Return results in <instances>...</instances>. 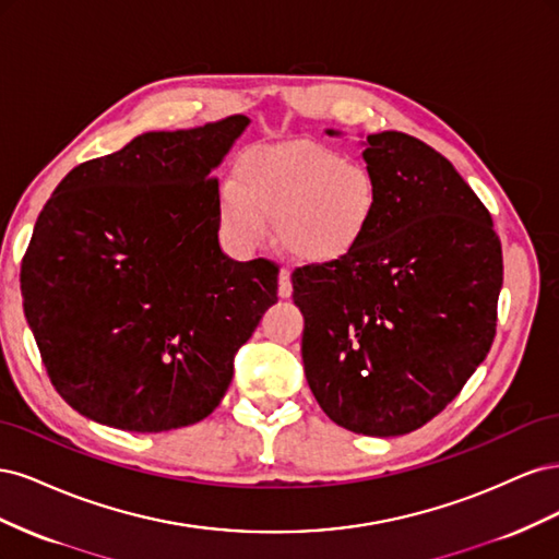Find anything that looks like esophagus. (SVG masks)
Instances as JSON below:
<instances>
[{"label": "esophagus", "mask_w": 559, "mask_h": 559, "mask_svg": "<svg viewBox=\"0 0 559 559\" xmlns=\"http://www.w3.org/2000/svg\"><path fill=\"white\" fill-rule=\"evenodd\" d=\"M277 294L280 298H292L294 294V286H292V270L282 267L280 270V286H277Z\"/></svg>", "instance_id": "esophagus-1"}]
</instances>
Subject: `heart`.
Wrapping results in <instances>:
<instances>
[{"instance_id":"1","label":"heart","mask_w":559,"mask_h":559,"mask_svg":"<svg viewBox=\"0 0 559 559\" xmlns=\"http://www.w3.org/2000/svg\"><path fill=\"white\" fill-rule=\"evenodd\" d=\"M382 189L364 160L314 142L253 146L235 163L218 198V226L242 249L265 240V222L289 257L333 263L357 251L373 230Z\"/></svg>"}]
</instances>
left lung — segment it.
I'll use <instances>...</instances> for the list:
<instances>
[{
  "label": "left lung",
  "mask_w": 559,
  "mask_h": 559,
  "mask_svg": "<svg viewBox=\"0 0 559 559\" xmlns=\"http://www.w3.org/2000/svg\"><path fill=\"white\" fill-rule=\"evenodd\" d=\"M361 148L382 189L373 230L341 261L296 267L292 282L321 411L386 438L427 425L487 357L503 261L492 216L448 158L396 130Z\"/></svg>",
  "instance_id": "left-lung-1"
}]
</instances>
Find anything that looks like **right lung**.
Instances as JSON below:
<instances>
[{"mask_svg":"<svg viewBox=\"0 0 559 559\" xmlns=\"http://www.w3.org/2000/svg\"><path fill=\"white\" fill-rule=\"evenodd\" d=\"M249 118L144 132L76 165L21 265L46 373L76 413L134 433L205 419L233 359L277 302L280 267L218 245L214 167Z\"/></svg>","mask_w":559,"mask_h":559,"instance_id":"add662e5","label":"right lung"}]
</instances>
